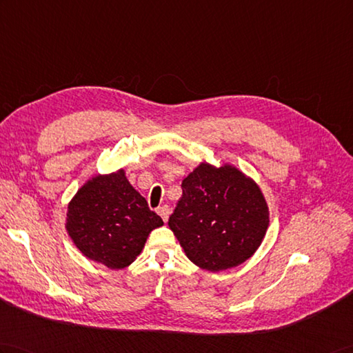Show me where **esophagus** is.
<instances>
[{"label":"esophagus","mask_w":353,"mask_h":353,"mask_svg":"<svg viewBox=\"0 0 353 353\" xmlns=\"http://www.w3.org/2000/svg\"><path fill=\"white\" fill-rule=\"evenodd\" d=\"M158 214H159L161 218L167 223V219H168V216H170V208H168V206H161V208H158Z\"/></svg>","instance_id":"obj_1"}]
</instances>
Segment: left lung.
<instances>
[{
  "label": "left lung",
  "instance_id": "obj_1",
  "mask_svg": "<svg viewBox=\"0 0 353 353\" xmlns=\"http://www.w3.org/2000/svg\"><path fill=\"white\" fill-rule=\"evenodd\" d=\"M168 225L192 263L218 272L256 252L269 212L260 188L239 170L201 163L183 179Z\"/></svg>",
  "mask_w": 353,
  "mask_h": 353
}]
</instances>
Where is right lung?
Instances as JSON below:
<instances>
[{"label": "right lung", "mask_w": 353, "mask_h": 353, "mask_svg": "<svg viewBox=\"0 0 353 353\" xmlns=\"http://www.w3.org/2000/svg\"><path fill=\"white\" fill-rule=\"evenodd\" d=\"M162 224L120 170L81 188L69 204L65 228L85 257L121 269L139 256L147 236Z\"/></svg>", "instance_id": "add662e5"}]
</instances>
